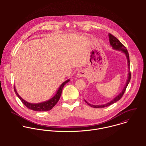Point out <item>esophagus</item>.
I'll list each match as a JSON object with an SVG mask.
<instances>
[{
    "mask_svg": "<svg viewBox=\"0 0 146 146\" xmlns=\"http://www.w3.org/2000/svg\"><path fill=\"white\" fill-rule=\"evenodd\" d=\"M86 76V73L83 70H80L76 74V77L77 78H83L85 77Z\"/></svg>",
    "mask_w": 146,
    "mask_h": 146,
    "instance_id": "1",
    "label": "esophagus"
}]
</instances>
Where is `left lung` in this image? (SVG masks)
<instances>
[{
  "instance_id": "left-lung-1",
  "label": "left lung",
  "mask_w": 146,
  "mask_h": 146,
  "mask_svg": "<svg viewBox=\"0 0 146 146\" xmlns=\"http://www.w3.org/2000/svg\"><path fill=\"white\" fill-rule=\"evenodd\" d=\"M108 37H109V41H110V46L112 47V48L114 50H118V51H120L121 52V53H123V54H124L126 57V60H127V66H128V76L127 78V80L126 82V83L125 84V86L123 88V89L122 90V91L116 96L112 100H111L110 102L106 104H99V105H93V104H90L89 103H88L86 101L84 100L85 101V102L89 105L90 106H91L93 108H103V107H106L107 106H108L111 104H113L115 102H117L119 100H120L122 96H123L124 92H125V90L126 89L127 86L128 85V84L130 82V79H131V73L130 72V60H129V53L128 52L127 50V49H126L125 46L123 45V44L120 42L116 37H115L114 36H113L112 35H111V34H108Z\"/></svg>"
}]
</instances>
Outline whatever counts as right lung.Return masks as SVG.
Returning a JSON list of instances; mask_svg holds the SVG:
<instances>
[{
    "label": "right lung",
    "mask_w": 146,
    "mask_h": 146,
    "mask_svg": "<svg viewBox=\"0 0 146 146\" xmlns=\"http://www.w3.org/2000/svg\"><path fill=\"white\" fill-rule=\"evenodd\" d=\"M69 82H70V79H67L66 81H64V82H63L61 84V85L59 86L56 94L53 96V97L52 98H51L50 99H49L46 101H44V102L37 103V104L30 103V102H28L24 100L23 98H21V97L20 96L19 93H17L15 86L14 88V89H15V93L17 95V96L19 98V99L21 100V102L23 103V104H25V106L26 107H27L28 108L32 110L33 111H47L50 110L58 102V101L60 98L61 93H62V90L63 86H64L65 84H66Z\"/></svg>",
    "instance_id": "add662e5"
}]
</instances>
